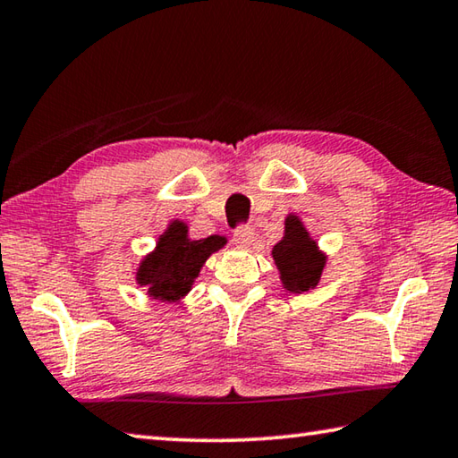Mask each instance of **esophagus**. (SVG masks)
<instances>
[{
    "label": "esophagus",
    "mask_w": 458,
    "mask_h": 458,
    "mask_svg": "<svg viewBox=\"0 0 458 458\" xmlns=\"http://www.w3.org/2000/svg\"><path fill=\"white\" fill-rule=\"evenodd\" d=\"M255 233H253V227L250 225H239V227L233 231V242L242 247H250L253 243Z\"/></svg>",
    "instance_id": "obj_1"
}]
</instances>
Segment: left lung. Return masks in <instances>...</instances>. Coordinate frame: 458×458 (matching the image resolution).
I'll list each match as a JSON object with an SVG mask.
<instances>
[{"label":"left lung","instance_id":"1","mask_svg":"<svg viewBox=\"0 0 458 458\" xmlns=\"http://www.w3.org/2000/svg\"><path fill=\"white\" fill-rule=\"evenodd\" d=\"M274 259L282 271V282L290 292H308L314 287L326 259L318 253L316 242H311L303 225L290 216L285 223V237L274 247Z\"/></svg>","mask_w":458,"mask_h":458}]
</instances>
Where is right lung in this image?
I'll use <instances>...</instances> for the list:
<instances>
[{
    "label": "right lung",
    "instance_id": "1",
    "mask_svg": "<svg viewBox=\"0 0 458 458\" xmlns=\"http://www.w3.org/2000/svg\"><path fill=\"white\" fill-rule=\"evenodd\" d=\"M223 237H207L200 242H189L187 227L173 223L160 237L157 251L148 255L139 269V284L148 287L152 298L179 300L191 290L192 279L199 276L208 255L221 250Z\"/></svg>",
    "mask_w": 458,
    "mask_h": 458
}]
</instances>
